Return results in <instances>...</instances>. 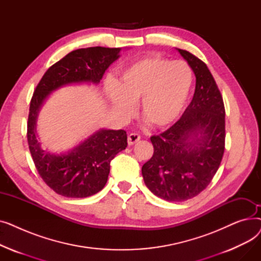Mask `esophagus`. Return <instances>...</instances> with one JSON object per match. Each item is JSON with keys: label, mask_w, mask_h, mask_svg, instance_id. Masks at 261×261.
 I'll return each mask as SVG.
<instances>
[{"label": "esophagus", "mask_w": 261, "mask_h": 261, "mask_svg": "<svg viewBox=\"0 0 261 261\" xmlns=\"http://www.w3.org/2000/svg\"><path fill=\"white\" fill-rule=\"evenodd\" d=\"M141 140V135L138 133H130L128 135V145L132 146Z\"/></svg>", "instance_id": "34e87169"}]
</instances>
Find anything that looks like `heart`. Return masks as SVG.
Masks as SVG:
<instances>
[{"label": "heart", "instance_id": "heart-1", "mask_svg": "<svg viewBox=\"0 0 261 261\" xmlns=\"http://www.w3.org/2000/svg\"><path fill=\"white\" fill-rule=\"evenodd\" d=\"M194 86V72L183 60L160 56L146 57L123 70L116 84L107 86V96L114 111L130 116L141 100L142 115L151 125H171L184 111Z\"/></svg>", "mask_w": 261, "mask_h": 261}]
</instances>
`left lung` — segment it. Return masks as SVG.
<instances>
[{"label": "left lung", "mask_w": 261, "mask_h": 261, "mask_svg": "<svg viewBox=\"0 0 261 261\" xmlns=\"http://www.w3.org/2000/svg\"><path fill=\"white\" fill-rule=\"evenodd\" d=\"M176 49L195 73L194 97L174 125L150 138L153 155L142 167L146 186L169 202L189 200L208 186L225 145V109L212 73L195 55Z\"/></svg>", "instance_id": "obj_1"}]
</instances>
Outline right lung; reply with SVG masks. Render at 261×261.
Returning a JSON list of instances; mask_svg holds the SVG:
<instances>
[{
  "label": "right lung",
  "mask_w": 261,
  "mask_h": 261,
  "mask_svg": "<svg viewBox=\"0 0 261 261\" xmlns=\"http://www.w3.org/2000/svg\"><path fill=\"white\" fill-rule=\"evenodd\" d=\"M121 48L88 47L68 53L41 78L31 100L27 141L35 166L45 184L67 198H87L100 191L110 163L127 147L125 130L100 129L66 153H49L37 140V118L48 95L63 86L92 82L97 85L107 68L119 58Z\"/></svg>",
  "instance_id": "1"
}]
</instances>
